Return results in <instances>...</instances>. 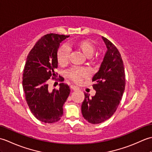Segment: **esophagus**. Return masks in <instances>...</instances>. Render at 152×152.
Returning a JSON list of instances; mask_svg holds the SVG:
<instances>
[{
  "instance_id": "obj_1",
  "label": "esophagus",
  "mask_w": 152,
  "mask_h": 152,
  "mask_svg": "<svg viewBox=\"0 0 152 152\" xmlns=\"http://www.w3.org/2000/svg\"><path fill=\"white\" fill-rule=\"evenodd\" d=\"M70 88L71 89L73 90V91H77V90H79L78 88H77V87L74 86H70Z\"/></svg>"
}]
</instances>
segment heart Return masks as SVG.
Instances as JSON below:
<instances>
[{"mask_svg": "<svg viewBox=\"0 0 152 152\" xmlns=\"http://www.w3.org/2000/svg\"><path fill=\"white\" fill-rule=\"evenodd\" d=\"M76 47L82 51L87 57L94 61L95 59L92 57L95 51V46L92 42L88 40H83L76 44ZM69 50L66 46L61 47L57 51V62L59 66H65L69 63ZM89 75V72L85 68L72 67L67 71L66 76L71 81L76 83H80L83 78H86Z\"/></svg>", "mask_w": 152, "mask_h": 152, "instance_id": "b5f03b06", "label": "heart"}]
</instances>
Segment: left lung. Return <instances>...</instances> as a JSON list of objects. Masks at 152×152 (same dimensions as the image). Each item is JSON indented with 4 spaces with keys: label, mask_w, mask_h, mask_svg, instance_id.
<instances>
[{
    "label": "left lung",
    "mask_w": 152,
    "mask_h": 152,
    "mask_svg": "<svg viewBox=\"0 0 152 152\" xmlns=\"http://www.w3.org/2000/svg\"><path fill=\"white\" fill-rule=\"evenodd\" d=\"M107 48L99 70L93 77L95 96L89 98L84 93L82 113L85 119L92 124L107 120L114 114L124 95L125 74L121 55L114 44L102 37Z\"/></svg>",
    "instance_id": "obj_1"
}]
</instances>
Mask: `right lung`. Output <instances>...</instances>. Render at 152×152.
<instances>
[{
  "label": "right lung",
  "instance_id": "1",
  "mask_svg": "<svg viewBox=\"0 0 152 152\" xmlns=\"http://www.w3.org/2000/svg\"><path fill=\"white\" fill-rule=\"evenodd\" d=\"M70 36L50 33L38 40L28 53L23 74V88L31 111L38 120L53 124L63 114V104L70 94L64 83L49 91L48 80L56 78L57 51L60 43Z\"/></svg>",
  "mask_w": 152,
  "mask_h": 152
}]
</instances>
